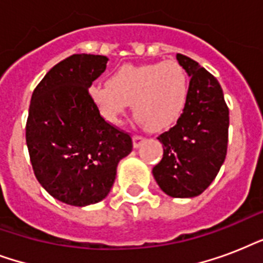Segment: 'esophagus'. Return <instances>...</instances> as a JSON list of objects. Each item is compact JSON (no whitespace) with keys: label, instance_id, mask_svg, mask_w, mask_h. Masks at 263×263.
I'll return each instance as SVG.
<instances>
[{"label":"esophagus","instance_id":"esophagus-1","mask_svg":"<svg viewBox=\"0 0 263 263\" xmlns=\"http://www.w3.org/2000/svg\"><path fill=\"white\" fill-rule=\"evenodd\" d=\"M144 142H146V139L142 136H134V147L135 148H139Z\"/></svg>","mask_w":263,"mask_h":263}]
</instances>
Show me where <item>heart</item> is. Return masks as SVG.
<instances>
[{"mask_svg":"<svg viewBox=\"0 0 263 263\" xmlns=\"http://www.w3.org/2000/svg\"><path fill=\"white\" fill-rule=\"evenodd\" d=\"M187 72L177 61L123 65L107 79L92 84L90 98L107 123L117 125L132 103L140 124L164 131L177 123L187 106Z\"/></svg>","mask_w":263,"mask_h":263,"instance_id":"obj_1","label":"heart"}]
</instances>
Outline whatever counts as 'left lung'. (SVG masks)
Wrapping results in <instances>:
<instances>
[{
    "label": "left lung",
    "instance_id": "obj_1",
    "mask_svg": "<svg viewBox=\"0 0 263 263\" xmlns=\"http://www.w3.org/2000/svg\"><path fill=\"white\" fill-rule=\"evenodd\" d=\"M176 59L191 78L187 106L175 127L158 136L164 156L153 176L166 195L194 198L212 184L224 164L229 110L212 73L187 55Z\"/></svg>",
    "mask_w": 263,
    "mask_h": 263
}]
</instances>
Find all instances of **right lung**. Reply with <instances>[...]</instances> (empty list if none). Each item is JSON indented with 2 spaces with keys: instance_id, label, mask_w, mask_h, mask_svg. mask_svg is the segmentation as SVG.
I'll list each match as a JSON object with an SVG mask.
<instances>
[{
  "instance_id": "add662e5",
  "label": "right lung",
  "mask_w": 263,
  "mask_h": 263,
  "mask_svg": "<svg viewBox=\"0 0 263 263\" xmlns=\"http://www.w3.org/2000/svg\"><path fill=\"white\" fill-rule=\"evenodd\" d=\"M107 61L71 55L47 72L31 97L26 140L35 177L53 198L78 208L106 198L117 165L132 152L131 136L106 123L88 94Z\"/></svg>"
}]
</instances>
